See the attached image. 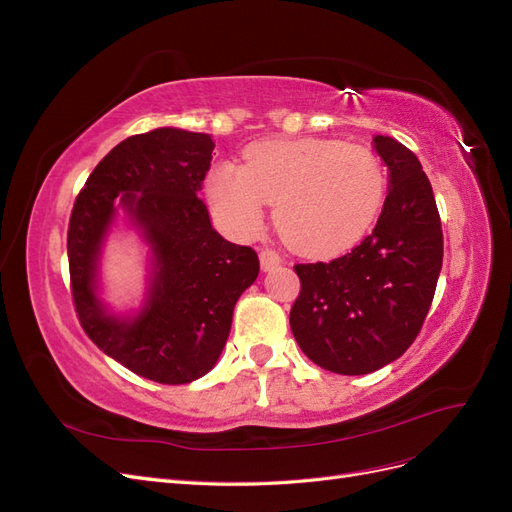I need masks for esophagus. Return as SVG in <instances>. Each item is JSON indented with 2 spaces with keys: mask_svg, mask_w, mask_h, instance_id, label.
I'll use <instances>...</instances> for the list:
<instances>
[{
  "mask_svg": "<svg viewBox=\"0 0 512 512\" xmlns=\"http://www.w3.org/2000/svg\"><path fill=\"white\" fill-rule=\"evenodd\" d=\"M260 267H262V271H273V269H277V267H280L282 265V256L280 254H277L275 250H269V247H267V250H260Z\"/></svg>",
  "mask_w": 512,
  "mask_h": 512,
  "instance_id": "esophagus-1",
  "label": "esophagus"
}]
</instances>
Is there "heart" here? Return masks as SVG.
I'll list each match as a JSON object with an SVG mask.
<instances>
[{
	"label": "heart",
	"instance_id": "obj_1",
	"mask_svg": "<svg viewBox=\"0 0 512 512\" xmlns=\"http://www.w3.org/2000/svg\"><path fill=\"white\" fill-rule=\"evenodd\" d=\"M245 164L220 162L207 179L215 220L239 239L256 237L267 203L294 250L335 256L374 226L386 194L380 158L337 138H277L245 149Z\"/></svg>",
	"mask_w": 512,
	"mask_h": 512
}]
</instances>
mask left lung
<instances>
[{"label":"left lung","instance_id":"8db88e82","mask_svg":"<svg viewBox=\"0 0 512 512\" xmlns=\"http://www.w3.org/2000/svg\"><path fill=\"white\" fill-rule=\"evenodd\" d=\"M389 190L371 235L342 258L294 265L301 292L290 329L309 361L342 376L371 374L404 354L421 331L442 269V226L414 153L374 136Z\"/></svg>","mask_w":512,"mask_h":512}]
</instances>
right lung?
<instances>
[{"label": "right lung", "mask_w": 512, "mask_h": 512, "mask_svg": "<svg viewBox=\"0 0 512 512\" xmlns=\"http://www.w3.org/2000/svg\"><path fill=\"white\" fill-rule=\"evenodd\" d=\"M215 143L209 134L156 128L121 141L94 168L68 226L76 314L104 354L160 384H188L218 363L232 309L260 271L247 245L226 241L198 198ZM126 219L148 245L141 308L115 313L99 297L107 235Z\"/></svg>", "instance_id": "right-lung-1"}]
</instances>
